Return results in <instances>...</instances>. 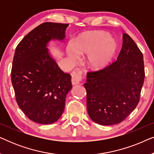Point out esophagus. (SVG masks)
<instances>
[{
  "label": "esophagus",
  "mask_w": 154,
  "mask_h": 154,
  "mask_svg": "<svg viewBox=\"0 0 154 154\" xmlns=\"http://www.w3.org/2000/svg\"><path fill=\"white\" fill-rule=\"evenodd\" d=\"M71 82L73 85L79 84L82 81V71H73L71 73Z\"/></svg>",
  "instance_id": "34e87169"
}]
</instances>
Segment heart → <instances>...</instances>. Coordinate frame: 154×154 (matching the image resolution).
<instances>
[{
	"instance_id": "obj_1",
	"label": "heart",
	"mask_w": 154,
	"mask_h": 154,
	"mask_svg": "<svg viewBox=\"0 0 154 154\" xmlns=\"http://www.w3.org/2000/svg\"><path fill=\"white\" fill-rule=\"evenodd\" d=\"M116 42L109 33L102 31H87L79 35L75 40L73 48H67L69 59L74 62L78 56L89 54V62L94 68L104 66L114 55Z\"/></svg>"
}]
</instances>
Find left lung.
I'll return each mask as SVG.
<instances>
[{"label": "left lung", "instance_id": "1", "mask_svg": "<svg viewBox=\"0 0 154 154\" xmlns=\"http://www.w3.org/2000/svg\"><path fill=\"white\" fill-rule=\"evenodd\" d=\"M143 54L128 33L117 60L87 73L84 84L87 109L92 121L102 125L123 121L137 106L144 81Z\"/></svg>", "mask_w": 154, "mask_h": 154}]
</instances>
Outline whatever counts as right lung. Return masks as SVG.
<instances>
[{"mask_svg": "<svg viewBox=\"0 0 154 154\" xmlns=\"http://www.w3.org/2000/svg\"><path fill=\"white\" fill-rule=\"evenodd\" d=\"M68 24L45 22L25 35L17 46L11 70L15 99L33 122L51 124L64 112L66 94L72 88L64 73L48 54L47 43L62 40Z\"/></svg>", "mask_w": 154, "mask_h": 154, "instance_id": "obj_1", "label": "right lung"}]
</instances>
